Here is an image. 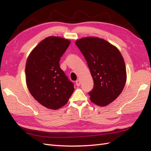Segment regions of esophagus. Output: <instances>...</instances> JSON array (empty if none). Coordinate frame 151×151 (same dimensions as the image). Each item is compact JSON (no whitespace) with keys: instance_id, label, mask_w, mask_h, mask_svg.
<instances>
[{"instance_id":"1","label":"esophagus","mask_w":151,"mask_h":151,"mask_svg":"<svg viewBox=\"0 0 151 151\" xmlns=\"http://www.w3.org/2000/svg\"><path fill=\"white\" fill-rule=\"evenodd\" d=\"M76 85L77 86H80V85H81V81L79 79L76 81Z\"/></svg>"}]
</instances>
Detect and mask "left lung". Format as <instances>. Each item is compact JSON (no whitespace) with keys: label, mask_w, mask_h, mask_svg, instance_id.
Returning a JSON list of instances; mask_svg holds the SVG:
<instances>
[{"label":"left lung","mask_w":151,"mask_h":151,"mask_svg":"<svg viewBox=\"0 0 151 151\" xmlns=\"http://www.w3.org/2000/svg\"><path fill=\"white\" fill-rule=\"evenodd\" d=\"M87 62L93 80V88L88 93L90 100L105 106L121 94L127 80L125 64L115 46L99 37H88L76 41Z\"/></svg>","instance_id":"1"}]
</instances>
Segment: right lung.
<instances>
[{
	"mask_svg": "<svg viewBox=\"0 0 151 151\" xmlns=\"http://www.w3.org/2000/svg\"><path fill=\"white\" fill-rule=\"evenodd\" d=\"M70 41L59 37H46L32 51L25 68L28 90L43 106L57 110L68 102L74 84L60 67V58Z\"/></svg>",
	"mask_w": 151,
	"mask_h": 151,
	"instance_id": "add662e5",
	"label": "right lung"
}]
</instances>
